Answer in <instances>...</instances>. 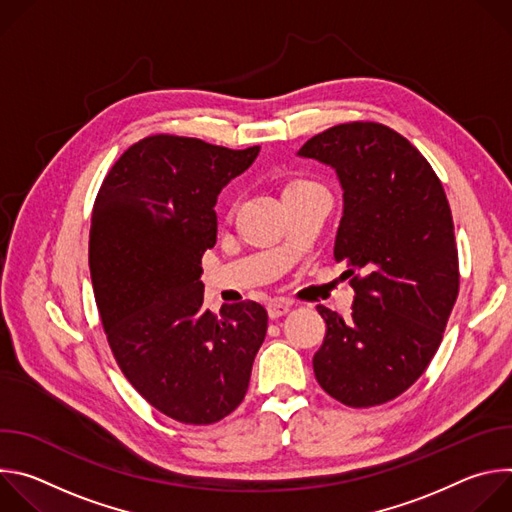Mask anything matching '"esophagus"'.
Wrapping results in <instances>:
<instances>
[{"mask_svg":"<svg viewBox=\"0 0 512 512\" xmlns=\"http://www.w3.org/2000/svg\"><path fill=\"white\" fill-rule=\"evenodd\" d=\"M289 310H291V302H285V300H275L267 306V314L271 320L285 316Z\"/></svg>","mask_w":512,"mask_h":512,"instance_id":"obj_1","label":"esophagus"}]
</instances>
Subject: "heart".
Returning <instances> with one entry per match:
<instances>
[{
    "instance_id": "b5f03b06",
    "label": "heart",
    "mask_w": 512,
    "mask_h": 512,
    "mask_svg": "<svg viewBox=\"0 0 512 512\" xmlns=\"http://www.w3.org/2000/svg\"><path fill=\"white\" fill-rule=\"evenodd\" d=\"M310 184H314V182H306V180H296V182H291L287 188H302V186H310Z\"/></svg>"
}]
</instances>
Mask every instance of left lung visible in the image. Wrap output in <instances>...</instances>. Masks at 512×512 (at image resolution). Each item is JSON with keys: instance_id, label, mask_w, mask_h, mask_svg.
<instances>
[{"instance_id": "1", "label": "left lung", "mask_w": 512, "mask_h": 512, "mask_svg": "<svg viewBox=\"0 0 512 512\" xmlns=\"http://www.w3.org/2000/svg\"><path fill=\"white\" fill-rule=\"evenodd\" d=\"M336 172L342 218L334 261L352 277V316L318 306L326 338L314 354L320 387L348 407L407 391L442 342L458 298L452 210L427 160L381 123H342L298 150Z\"/></svg>"}]
</instances>
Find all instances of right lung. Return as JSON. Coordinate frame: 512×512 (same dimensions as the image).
<instances>
[{"instance_id":"1","label":"right lung","mask_w":512,"mask_h":512,"mask_svg":"<svg viewBox=\"0 0 512 512\" xmlns=\"http://www.w3.org/2000/svg\"><path fill=\"white\" fill-rule=\"evenodd\" d=\"M194 137H145L115 162L89 235L95 300L119 369L168 417L208 425L249 389L267 332L257 302L204 304L200 257L216 243V200L259 156Z\"/></svg>"}]
</instances>
